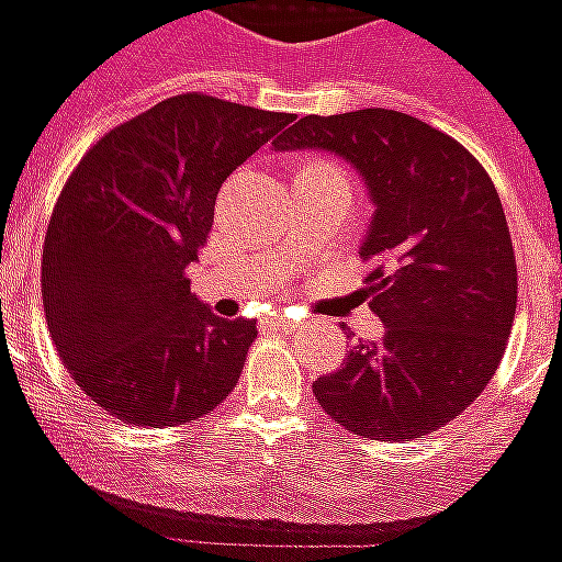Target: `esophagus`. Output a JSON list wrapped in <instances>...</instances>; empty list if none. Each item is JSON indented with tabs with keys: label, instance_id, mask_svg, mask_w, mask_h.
<instances>
[{
	"label": "esophagus",
	"instance_id": "esophagus-1",
	"mask_svg": "<svg viewBox=\"0 0 562 562\" xmlns=\"http://www.w3.org/2000/svg\"><path fill=\"white\" fill-rule=\"evenodd\" d=\"M272 323H276L278 329H296L299 326V321H293L286 311H276V314H272Z\"/></svg>",
	"mask_w": 562,
	"mask_h": 562
}]
</instances>
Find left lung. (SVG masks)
Returning <instances> with one entry per match:
<instances>
[{"mask_svg":"<svg viewBox=\"0 0 562 562\" xmlns=\"http://www.w3.org/2000/svg\"><path fill=\"white\" fill-rule=\"evenodd\" d=\"M278 151L317 149L353 167L374 215L359 254L380 341H356L314 398L347 431L413 440L488 386L509 341L518 272L509 227L482 164L443 131L398 110L299 119Z\"/></svg>","mask_w":562,"mask_h":562,"instance_id":"left-lung-1","label":"left lung"}]
</instances>
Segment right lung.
Listing matches in <instances>:
<instances>
[{
    "label": "right lung",
    "instance_id": "right-lung-1",
    "mask_svg": "<svg viewBox=\"0 0 562 562\" xmlns=\"http://www.w3.org/2000/svg\"><path fill=\"white\" fill-rule=\"evenodd\" d=\"M209 95H176L86 151L44 236L41 296L68 374L134 425H182L227 398L257 326L224 321L186 269L224 179L293 122Z\"/></svg>",
    "mask_w": 562,
    "mask_h": 562
}]
</instances>
